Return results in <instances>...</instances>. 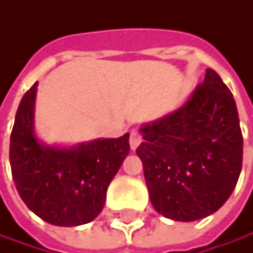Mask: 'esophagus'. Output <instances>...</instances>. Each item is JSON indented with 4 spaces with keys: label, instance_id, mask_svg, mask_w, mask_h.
<instances>
[{
    "label": "esophagus",
    "instance_id": "obj_1",
    "mask_svg": "<svg viewBox=\"0 0 253 253\" xmlns=\"http://www.w3.org/2000/svg\"><path fill=\"white\" fill-rule=\"evenodd\" d=\"M141 141H142L141 133L136 132V130H132V132H130V138H129L130 149H132V150H136V149H138V145L141 144Z\"/></svg>",
    "mask_w": 253,
    "mask_h": 253
}]
</instances>
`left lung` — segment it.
I'll use <instances>...</instances> for the list:
<instances>
[{"label":"left lung","mask_w":253,"mask_h":253,"mask_svg":"<svg viewBox=\"0 0 253 253\" xmlns=\"http://www.w3.org/2000/svg\"><path fill=\"white\" fill-rule=\"evenodd\" d=\"M139 130L136 155L159 214L194 221L229 199L241 171L243 135L235 100L214 70L182 108Z\"/></svg>","instance_id":"8db88e82"}]
</instances>
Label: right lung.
I'll return each mask as SVG.
<instances>
[{
  "instance_id": "right-lung-1",
  "label": "right lung",
  "mask_w": 253,
  "mask_h": 253,
  "mask_svg": "<svg viewBox=\"0 0 253 253\" xmlns=\"http://www.w3.org/2000/svg\"><path fill=\"white\" fill-rule=\"evenodd\" d=\"M38 82L28 89L10 135V165L24 203L56 226L92 221L103 210L111 180L129 155V133L73 147L42 144L35 133Z\"/></svg>"
}]
</instances>
